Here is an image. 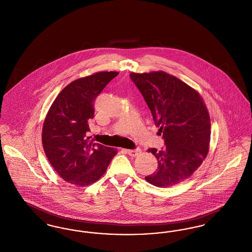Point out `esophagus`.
I'll use <instances>...</instances> for the list:
<instances>
[{"label":"esophagus","instance_id":"34e87169","mask_svg":"<svg viewBox=\"0 0 252 252\" xmlns=\"http://www.w3.org/2000/svg\"><path fill=\"white\" fill-rule=\"evenodd\" d=\"M142 152V149L141 148H136V149H128L126 150V153L131 157H136L138 155H140Z\"/></svg>","mask_w":252,"mask_h":252}]
</instances>
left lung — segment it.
Wrapping results in <instances>:
<instances>
[{"label": "left lung", "mask_w": 252, "mask_h": 252, "mask_svg": "<svg viewBox=\"0 0 252 252\" xmlns=\"http://www.w3.org/2000/svg\"><path fill=\"white\" fill-rule=\"evenodd\" d=\"M153 116L165 147L148 149L158 159L156 171L145 177L150 184L167 188L189 179L207 157L211 120L200 94L167 72H131Z\"/></svg>", "instance_id": "left-lung-1"}]
</instances>
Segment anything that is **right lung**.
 Instances as JSON below:
<instances>
[{"instance_id": "right-lung-1", "label": "right lung", "mask_w": 252, "mask_h": 252, "mask_svg": "<svg viewBox=\"0 0 252 252\" xmlns=\"http://www.w3.org/2000/svg\"><path fill=\"white\" fill-rule=\"evenodd\" d=\"M117 72H100L66 86L49 109L42 127V144L49 162L60 177L77 186H88L106 172L117 149L93 143L89 122L94 101Z\"/></svg>"}]
</instances>
